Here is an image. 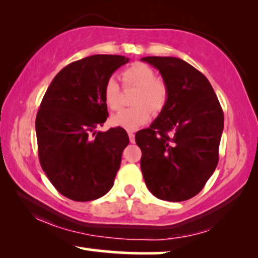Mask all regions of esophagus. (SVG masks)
Returning <instances> with one entry per match:
<instances>
[{
    "mask_svg": "<svg viewBox=\"0 0 258 258\" xmlns=\"http://www.w3.org/2000/svg\"><path fill=\"white\" fill-rule=\"evenodd\" d=\"M128 138H130V142H131V143L136 142V137H135V133H133V132H128Z\"/></svg>",
    "mask_w": 258,
    "mask_h": 258,
    "instance_id": "34e87169",
    "label": "esophagus"
}]
</instances>
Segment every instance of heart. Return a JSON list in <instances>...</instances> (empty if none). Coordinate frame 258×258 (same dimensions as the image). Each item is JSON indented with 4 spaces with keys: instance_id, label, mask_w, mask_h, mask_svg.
Returning <instances> with one entry per match:
<instances>
[{
    "instance_id": "heart-1",
    "label": "heart",
    "mask_w": 258,
    "mask_h": 258,
    "mask_svg": "<svg viewBox=\"0 0 258 258\" xmlns=\"http://www.w3.org/2000/svg\"><path fill=\"white\" fill-rule=\"evenodd\" d=\"M121 78L126 87H136L138 91L133 97L135 107L122 109L112 116L111 122L127 131H135L151 118V111L159 113L165 108L169 100V88L160 79L156 78V72L149 64L135 62L122 71ZM104 101L112 111L121 106V89L114 78L105 82Z\"/></svg>"
}]
</instances>
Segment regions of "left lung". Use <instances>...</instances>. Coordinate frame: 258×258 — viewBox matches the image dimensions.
<instances>
[{"label":"left lung","mask_w":258,"mask_h":258,"mask_svg":"<svg viewBox=\"0 0 258 258\" xmlns=\"http://www.w3.org/2000/svg\"><path fill=\"white\" fill-rule=\"evenodd\" d=\"M169 88L165 108L136 133L140 167L151 194L183 202L202 191L218 164L224 114L205 75L172 56H146Z\"/></svg>","instance_id":"obj_1"}]
</instances>
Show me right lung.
Here are the masks:
<instances>
[{
  "mask_svg": "<svg viewBox=\"0 0 258 258\" xmlns=\"http://www.w3.org/2000/svg\"><path fill=\"white\" fill-rule=\"evenodd\" d=\"M128 62L121 55L97 54L62 68L50 82L37 112L39 159L54 187L77 202L111 190L130 139L121 127L97 132L108 116L105 82Z\"/></svg>",
  "mask_w": 258,
  "mask_h": 258,
  "instance_id": "add662e5",
  "label": "right lung"
}]
</instances>
